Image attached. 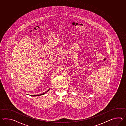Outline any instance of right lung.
I'll return each mask as SVG.
<instances>
[{
  "instance_id": "add662e5",
  "label": "right lung",
  "mask_w": 126,
  "mask_h": 126,
  "mask_svg": "<svg viewBox=\"0 0 126 126\" xmlns=\"http://www.w3.org/2000/svg\"><path fill=\"white\" fill-rule=\"evenodd\" d=\"M50 90V88L48 89V90L46 92H45V93H44L43 94H38V95H30V94H28V95H29L30 96H40L41 95H43V94H46V93H47L48 91H49Z\"/></svg>"
}]
</instances>
